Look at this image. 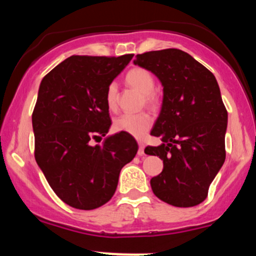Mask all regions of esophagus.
<instances>
[{
    "label": "esophagus",
    "instance_id": "1",
    "mask_svg": "<svg viewBox=\"0 0 256 256\" xmlns=\"http://www.w3.org/2000/svg\"><path fill=\"white\" fill-rule=\"evenodd\" d=\"M138 146H140V148H138L137 154L140 155V156H142V155H144V143L140 140V142H138Z\"/></svg>",
    "mask_w": 256,
    "mask_h": 256
}]
</instances>
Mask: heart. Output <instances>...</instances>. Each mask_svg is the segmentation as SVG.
I'll return each mask as SVG.
<instances>
[{"instance_id":"1","label":"heart","mask_w":256,"mask_h":256,"mask_svg":"<svg viewBox=\"0 0 256 256\" xmlns=\"http://www.w3.org/2000/svg\"><path fill=\"white\" fill-rule=\"evenodd\" d=\"M126 82L134 89L143 94V104L149 107H155L158 104V96L152 91L154 89V77L152 73L144 68L136 67L132 68L126 74ZM106 101L110 110H116L118 106V85L116 82L108 85L106 91ZM152 118L146 112H140L137 114H122L114 120V130L118 132H126L134 137H143L152 128Z\"/></svg>"}]
</instances>
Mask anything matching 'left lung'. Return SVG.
I'll list each match as a JSON object with an SVG mask.
<instances>
[{
    "instance_id": "8db88e82",
    "label": "left lung",
    "mask_w": 256,
    "mask_h": 256,
    "mask_svg": "<svg viewBox=\"0 0 256 256\" xmlns=\"http://www.w3.org/2000/svg\"><path fill=\"white\" fill-rule=\"evenodd\" d=\"M134 64L155 74L164 86L162 106L152 136L162 140L146 154L164 161L150 179L152 192L176 207L204 201L225 161L228 112L210 70L179 49L138 54Z\"/></svg>"
}]
</instances>
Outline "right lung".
<instances>
[{"instance_id":"1","label":"right lung","mask_w":256,"mask_h":256,"mask_svg":"<svg viewBox=\"0 0 256 256\" xmlns=\"http://www.w3.org/2000/svg\"><path fill=\"white\" fill-rule=\"evenodd\" d=\"M134 54L118 58L73 55L42 79L34 113V158L54 192L77 210L112 198L122 168L137 154L126 132L102 140L110 128L106 91Z\"/></svg>"}]
</instances>
